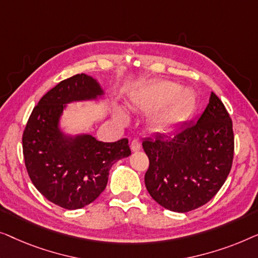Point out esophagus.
<instances>
[{
    "mask_svg": "<svg viewBox=\"0 0 258 258\" xmlns=\"http://www.w3.org/2000/svg\"><path fill=\"white\" fill-rule=\"evenodd\" d=\"M131 150H132L133 152H138L141 150V144L140 141L138 139H133L132 143H131Z\"/></svg>",
    "mask_w": 258,
    "mask_h": 258,
    "instance_id": "1",
    "label": "esophagus"
}]
</instances>
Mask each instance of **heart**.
Returning <instances> with one entry per match:
<instances>
[{"label": "heart", "instance_id": "heart-1", "mask_svg": "<svg viewBox=\"0 0 258 258\" xmlns=\"http://www.w3.org/2000/svg\"><path fill=\"white\" fill-rule=\"evenodd\" d=\"M130 101L143 112L154 111L151 121L158 130H168L179 125L193 111L197 94L190 88H181L169 81H155L137 86L130 93ZM115 115L121 120L127 118L125 110L115 107Z\"/></svg>", "mask_w": 258, "mask_h": 258}]
</instances>
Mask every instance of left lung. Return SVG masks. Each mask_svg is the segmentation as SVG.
I'll list each match as a JSON object with an SVG mask.
<instances>
[{
    "label": "left lung",
    "mask_w": 258,
    "mask_h": 258,
    "mask_svg": "<svg viewBox=\"0 0 258 258\" xmlns=\"http://www.w3.org/2000/svg\"><path fill=\"white\" fill-rule=\"evenodd\" d=\"M150 167L145 184L154 201L187 213L215 197L229 175L234 157L233 122L215 93L195 124L172 136L158 134L143 143Z\"/></svg>",
    "instance_id": "8db88e82"
}]
</instances>
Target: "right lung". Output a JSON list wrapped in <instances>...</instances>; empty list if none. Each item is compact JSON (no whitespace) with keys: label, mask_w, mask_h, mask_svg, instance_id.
I'll use <instances>...</instances> for the list:
<instances>
[{"label":"right lung","mask_w":258,"mask_h":258,"mask_svg":"<svg viewBox=\"0 0 258 258\" xmlns=\"http://www.w3.org/2000/svg\"><path fill=\"white\" fill-rule=\"evenodd\" d=\"M104 98L103 86L92 76H72L42 97L25 126L22 143L30 180L61 208L93 202L106 187L111 167L131 155L126 138L103 143L92 134L67 132L61 125L69 104L100 103Z\"/></svg>","instance_id":"add662e5"}]
</instances>
